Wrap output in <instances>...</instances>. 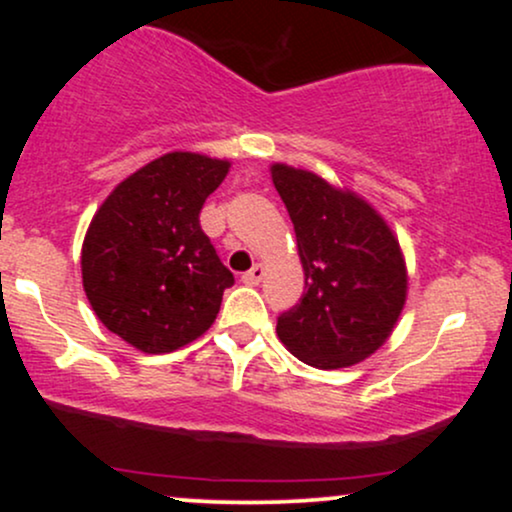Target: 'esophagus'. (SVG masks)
<instances>
[{
    "label": "esophagus",
    "instance_id": "obj_1",
    "mask_svg": "<svg viewBox=\"0 0 512 512\" xmlns=\"http://www.w3.org/2000/svg\"><path fill=\"white\" fill-rule=\"evenodd\" d=\"M262 276H264V267L262 264H255L250 272H245L243 276H240V281H243L245 286H257L262 281Z\"/></svg>",
    "mask_w": 512,
    "mask_h": 512
}]
</instances>
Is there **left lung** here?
<instances>
[{
	"label": "left lung",
	"instance_id": "left-lung-1",
	"mask_svg": "<svg viewBox=\"0 0 512 512\" xmlns=\"http://www.w3.org/2000/svg\"><path fill=\"white\" fill-rule=\"evenodd\" d=\"M269 170L305 274L303 298L276 322L281 344L320 370L366 361L390 339L407 303L409 274L395 231L349 187L286 163Z\"/></svg>",
	"mask_w": 512,
	"mask_h": 512
}]
</instances>
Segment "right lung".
<instances>
[{
	"mask_svg": "<svg viewBox=\"0 0 512 512\" xmlns=\"http://www.w3.org/2000/svg\"><path fill=\"white\" fill-rule=\"evenodd\" d=\"M231 161L195 151L154 158L105 197L81 245L98 320L144 354H170L214 325L233 274L199 226Z\"/></svg>",
	"mask_w": 512,
	"mask_h": 512,
	"instance_id": "obj_1",
	"label": "right lung"
}]
</instances>
